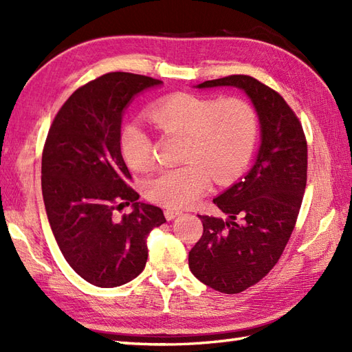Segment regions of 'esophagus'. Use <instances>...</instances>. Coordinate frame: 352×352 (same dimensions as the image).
<instances>
[{
    "label": "esophagus",
    "instance_id": "1",
    "mask_svg": "<svg viewBox=\"0 0 352 352\" xmlns=\"http://www.w3.org/2000/svg\"><path fill=\"white\" fill-rule=\"evenodd\" d=\"M180 214H182V212L180 210H174V208H166V210H164V216H166L168 221L175 219L177 216H180Z\"/></svg>",
    "mask_w": 352,
    "mask_h": 352
}]
</instances>
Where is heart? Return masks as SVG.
Returning a JSON list of instances; mask_svg holds the SVG:
<instances>
[{
  "label": "heart",
  "instance_id": "1",
  "mask_svg": "<svg viewBox=\"0 0 352 352\" xmlns=\"http://www.w3.org/2000/svg\"><path fill=\"white\" fill-rule=\"evenodd\" d=\"M148 116L166 136L183 138V166L163 170L146 184V197L169 208L192 206L214 183L228 184L241 177L254 155L258 118L248 101L236 96L216 98L174 94L154 102ZM119 146L134 170L153 164V139L138 124L122 129Z\"/></svg>",
  "mask_w": 352,
  "mask_h": 352
}]
</instances>
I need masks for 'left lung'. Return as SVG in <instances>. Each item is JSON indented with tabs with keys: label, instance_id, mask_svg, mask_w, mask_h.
<instances>
[{
	"label": "left lung",
	"instance_id": "left-lung-1",
	"mask_svg": "<svg viewBox=\"0 0 352 352\" xmlns=\"http://www.w3.org/2000/svg\"><path fill=\"white\" fill-rule=\"evenodd\" d=\"M216 86L245 91L261 126L254 166L213 199L228 219L199 214L204 231L189 252V267L201 283L233 295L266 276L286 248L307 183V140L295 111L274 89L250 76L198 85Z\"/></svg>",
	"mask_w": 352,
	"mask_h": 352
}]
</instances>
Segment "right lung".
Instances as JSON below:
<instances>
[{
    "instance_id": "right-lung-1",
    "label": "right lung",
    "mask_w": 352,
    "mask_h": 352,
    "mask_svg": "<svg viewBox=\"0 0 352 352\" xmlns=\"http://www.w3.org/2000/svg\"><path fill=\"white\" fill-rule=\"evenodd\" d=\"M157 85L139 74H104L65 101L45 140L42 195L52 234L69 266L94 286L136 278L146 265V236L166 222L160 207L138 203L119 146L124 109ZM130 204L133 212L119 215Z\"/></svg>"
}]
</instances>
